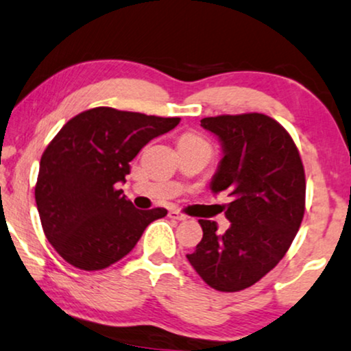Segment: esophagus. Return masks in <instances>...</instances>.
<instances>
[{
	"label": "esophagus",
	"mask_w": 351,
	"mask_h": 351,
	"mask_svg": "<svg viewBox=\"0 0 351 351\" xmlns=\"http://www.w3.org/2000/svg\"><path fill=\"white\" fill-rule=\"evenodd\" d=\"M169 218L177 219V221H184V219H187V216H185L184 213H180V211H177V210H169Z\"/></svg>",
	"instance_id": "esophagus-1"
}]
</instances>
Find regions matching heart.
<instances>
[{
	"label": "heart",
	"instance_id": "obj_1",
	"mask_svg": "<svg viewBox=\"0 0 351 351\" xmlns=\"http://www.w3.org/2000/svg\"><path fill=\"white\" fill-rule=\"evenodd\" d=\"M192 146H208L202 136L195 133H185L179 138V149L180 148H192Z\"/></svg>",
	"mask_w": 351,
	"mask_h": 351
}]
</instances>
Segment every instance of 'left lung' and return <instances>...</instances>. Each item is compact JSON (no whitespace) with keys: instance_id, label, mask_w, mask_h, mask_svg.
I'll list each match as a JSON object with an SVG mask.
<instances>
[{"instance_id":"obj_1","label":"left lung","mask_w":351,"mask_h":351,"mask_svg":"<svg viewBox=\"0 0 351 351\" xmlns=\"http://www.w3.org/2000/svg\"><path fill=\"white\" fill-rule=\"evenodd\" d=\"M202 127L221 141L223 158L210 189L228 192L219 234L215 221L198 219L202 241L190 265L218 291L252 287L285 257L304 216L306 177L295 141L276 120L263 114L202 119Z\"/></svg>"}]
</instances>
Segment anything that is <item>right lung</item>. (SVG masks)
<instances>
[{"mask_svg":"<svg viewBox=\"0 0 351 351\" xmlns=\"http://www.w3.org/2000/svg\"><path fill=\"white\" fill-rule=\"evenodd\" d=\"M179 122L96 107L56 133L42 154L36 203L43 232L64 261L88 271L107 268L135 247L149 223L167 215L136 210L117 185L143 146Z\"/></svg>","mask_w":351,"mask_h":351,"instance_id":"obj_1","label":"right lung"}]
</instances>
